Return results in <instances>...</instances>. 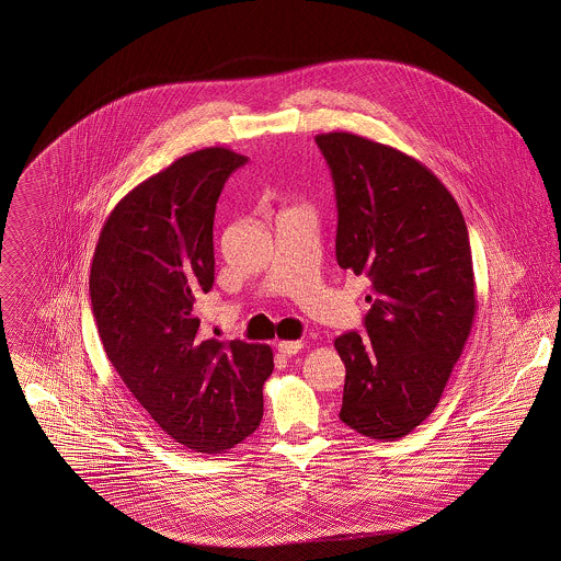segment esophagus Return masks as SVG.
<instances>
[{
  "mask_svg": "<svg viewBox=\"0 0 561 561\" xmlns=\"http://www.w3.org/2000/svg\"><path fill=\"white\" fill-rule=\"evenodd\" d=\"M301 342L299 340H280L278 342V353H283L285 357H291V355H296L301 351Z\"/></svg>",
  "mask_w": 561,
  "mask_h": 561,
  "instance_id": "1",
  "label": "esophagus"
}]
</instances>
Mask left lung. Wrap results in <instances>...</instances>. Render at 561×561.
Wrapping results in <instances>:
<instances>
[{"instance_id":"left-lung-1","label":"left lung","mask_w":561,"mask_h":561,"mask_svg":"<svg viewBox=\"0 0 561 561\" xmlns=\"http://www.w3.org/2000/svg\"><path fill=\"white\" fill-rule=\"evenodd\" d=\"M336 188V260L373 280L366 334L336 337L340 419L374 440L411 434L438 407L472 332L477 291L463 215L438 176L402 150L319 134Z\"/></svg>"}]
</instances>
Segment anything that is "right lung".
<instances>
[{
  "label": "right lung",
  "instance_id": "1",
  "mask_svg": "<svg viewBox=\"0 0 561 561\" xmlns=\"http://www.w3.org/2000/svg\"><path fill=\"white\" fill-rule=\"evenodd\" d=\"M244 154L195 150L131 188L102 227L89 291L104 351L131 396L179 445L225 453L263 416L267 344L199 334L215 283L217 199Z\"/></svg>",
  "mask_w": 561,
  "mask_h": 561
}]
</instances>
